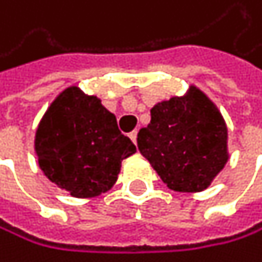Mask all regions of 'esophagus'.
<instances>
[{"label":"esophagus","mask_w":262,"mask_h":262,"mask_svg":"<svg viewBox=\"0 0 262 262\" xmlns=\"http://www.w3.org/2000/svg\"><path fill=\"white\" fill-rule=\"evenodd\" d=\"M137 135H138V132H137V130H134V132H130V134H128V138L132 140L134 143H137Z\"/></svg>","instance_id":"34e87169"}]
</instances>
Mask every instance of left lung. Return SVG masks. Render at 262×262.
Wrapping results in <instances>:
<instances>
[{"label":"left lung","mask_w":262,"mask_h":262,"mask_svg":"<svg viewBox=\"0 0 262 262\" xmlns=\"http://www.w3.org/2000/svg\"><path fill=\"white\" fill-rule=\"evenodd\" d=\"M137 145L164 184L176 191H201L227 163V127L217 107L195 86L151 109Z\"/></svg>","instance_id":"obj_1"}]
</instances>
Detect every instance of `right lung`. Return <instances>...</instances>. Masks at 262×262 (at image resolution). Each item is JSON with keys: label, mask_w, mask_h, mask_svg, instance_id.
Returning a JSON list of instances; mask_svg holds the SVG:
<instances>
[{"label": "right lung", "mask_w": 262, "mask_h": 262, "mask_svg": "<svg viewBox=\"0 0 262 262\" xmlns=\"http://www.w3.org/2000/svg\"><path fill=\"white\" fill-rule=\"evenodd\" d=\"M35 151L40 169L53 184L72 196L92 198L116 184L122 159L137 148L96 96L71 86L43 116Z\"/></svg>", "instance_id": "obj_1"}]
</instances>
